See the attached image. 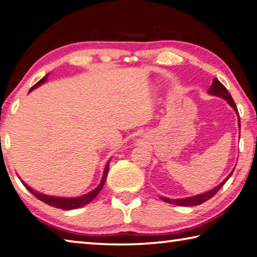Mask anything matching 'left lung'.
<instances>
[{"label": "left lung", "instance_id": "obj_1", "mask_svg": "<svg viewBox=\"0 0 257 257\" xmlns=\"http://www.w3.org/2000/svg\"><path fill=\"white\" fill-rule=\"evenodd\" d=\"M207 93L210 95H214V96H219L221 98L225 99V101L228 102V104L230 106H231L234 111H236L237 114L239 115L238 110H237V106L236 104H234L233 99L231 97V95L228 92V89L225 88V87L221 84V82L214 78L213 79V82L210 88H208ZM238 124H239V132H240V119H238ZM233 170L230 172V175L225 178V179L221 182L220 185H217L214 188L206 191V193H203V194H199L196 195V196H191V197H186V198H177V199H170V198H167V197H161V199L164 202H167L169 204H173V205H178V206H196L199 205V204H202L204 202H206L207 199H210L211 197L214 196V195L217 193V191L220 190L221 187H222L227 180L229 179L230 177H231Z\"/></svg>", "mask_w": 257, "mask_h": 257}]
</instances>
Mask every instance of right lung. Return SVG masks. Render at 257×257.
Instances as JSON below:
<instances>
[{
	"instance_id": "obj_1",
	"label": "right lung",
	"mask_w": 257,
	"mask_h": 257,
	"mask_svg": "<svg viewBox=\"0 0 257 257\" xmlns=\"http://www.w3.org/2000/svg\"><path fill=\"white\" fill-rule=\"evenodd\" d=\"M47 80V75L45 77H43L42 79L36 82L32 88H30L29 92H32L33 89L37 88V87H40L42 84H44V82ZM108 163H110V161H108L107 164L105 165V169H104V172H103V177H102V180L99 182V185L95 188L94 190L89 191V193H87L85 195H82V196L79 197H56V196H49V195H45L43 193H40V191L33 189L32 187H29L27 184H25V182L21 180L23 182L24 186L27 188L30 193H32L35 197H37L40 201L44 202L47 205H51L53 207L56 208H61V210H75V208H79L87 205V204L90 203L93 201V199L97 196L99 191L102 190L104 184H105L106 181V177H107V172H108Z\"/></svg>"
}]
</instances>
